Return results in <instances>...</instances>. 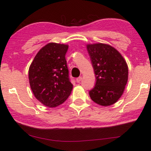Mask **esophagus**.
Segmentation results:
<instances>
[{"instance_id":"esophagus-1","label":"esophagus","mask_w":151,"mask_h":151,"mask_svg":"<svg viewBox=\"0 0 151 151\" xmlns=\"http://www.w3.org/2000/svg\"><path fill=\"white\" fill-rule=\"evenodd\" d=\"M81 80H82V77H78L77 79H76V81H77V83H80V82L81 81Z\"/></svg>"}]
</instances>
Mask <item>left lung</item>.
<instances>
[{
	"instance_id": "obj_1",
	"label": "left lung",
	"mask_w": 151,
	"mask_h": 151,
	"mask_svg": "<svg viewBox=\"0 0 151 151\" xmlns=\"http://www.w3.org/2000/svg\"><path fill=\"white\" fill-rule=\"evenodd\" d=\"M96 83L89 92L91 99L102 106L115 104L125 90L128 68L122 55L111 45L105 43L88 44Z\"/></svg>"
}]
</instances>
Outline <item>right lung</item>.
Instances as JSON below:
<instances>
[{"label": "right lung", "instance_id": "obj_1", "mask_svg": "<svg viewBox=\"0 0 151 151\" xmlns=\"http://www.w3.org/2000/svg\"><path fill=\"white\" fill-rule=\"evenodd\" d=\"M68 45L49 43L38 52L29 68L30 88L44 106L55 108L65 102L73 85L68 75Z\"/></svg>", "mask_w": 151, "mask_h": 151}]
</instances>
